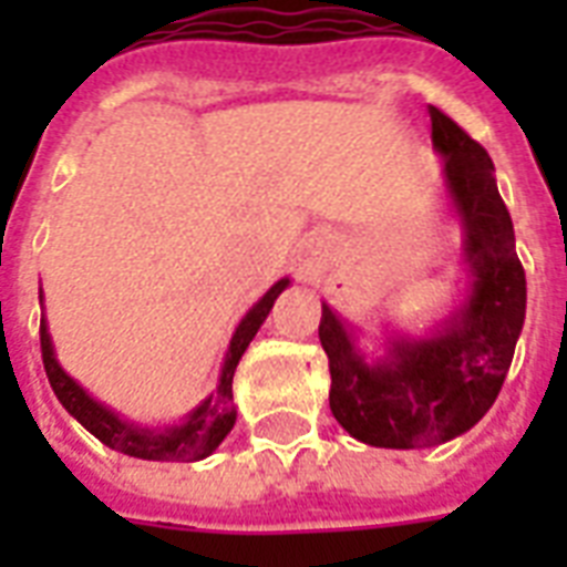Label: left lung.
I'll return each instance as SVG.
<instances>
[{
    "label": "left lung",
    "mask_w": 567,
    "mask_h": 567,
    "mask_svg": "<svg viewBox=\"0 0 567 567\" xmlns=\"http://www.w3.org/2000/svg\"><path fill=\"white\" fill-rule=\"evenodd\" d=\"M432 150L462 223L465 297L426 336H391L368 362L355 332L323 302L320 344L329 355V409L371 447L421 450L483 421L501 394L527 315V276L515 252L512 217L483 146L432 109Z\"/></svg>",
    "instance_id": "8db88e82"
}]
</instances>
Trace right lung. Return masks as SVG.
<instances>
[{
	"instance_id": "right-lung-1",
	"label": "right lung",
	"mask_w": 567,
	"mask_h": 567,
	"mask_svg": "<svg viewBox=\"0 0 567 567\" xmlns=\"http://www.w3.org/2000/svg\"><path fill=\"white\" fill-rule=\"evenodd\" d=\"M288 285H291L288 276L279 279L240 318V323L231 332L217 388L205 396L203 403L196 405L194 412L185 414L179 423H167V426H162V423H135L114 412L111 405L100 403L96 396L87 394L55 359V347H52L47 318H40V350H43V368H47L49 385H52V391H55V396L61 400L66 412L73 414L75 421L82 423L91 435H96L105 447L126 453V456L146 458V462H199V458L212 456L214 450L220 447V441L229 435L231 426H235V417H238L235 405H231V377H235V368H238L244 350H247L249 341L256 338V332L267 320L270 309H274L276 297ZM40 306H43V291H40Z\"/></svg>"
}]
</instances>
